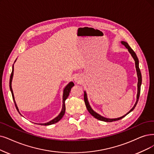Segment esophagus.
Segmentation results:
<instances>
[{"mask_svg": "<svg viewBox=\"0 0 154 154\" xmlns=\"http://www.w3.org/2000/svg\"><path fill=\"white\" fill-rule=\"evenodd\" d=\"M74 80H75V83L79 84V83H80L82 82V78L79 76H78V75H76L75 77V78H74Z\"/></svg>", "mask_w": 154, "mask_h": 154, "instance_id": "34e87169", "label": "esophagus"}]
</instances>
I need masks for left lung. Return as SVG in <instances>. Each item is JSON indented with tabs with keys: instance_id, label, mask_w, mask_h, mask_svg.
Instances as JSON below:
<instances>
[{
	"instance_id": "8db88e82",
	"label": "left lung",
	"mask_w": 154,
	"mask_h": 154,
	"mask_svg": "<svg viewBox=\"0 0 154 154\" xmlns=\"http://www.w3.org/2000/svg\"><path fill=\"white\" fill-rule=\"evenodd\" d=\"M121 44L122 45H124L126 48H128V50L131 55V56L133 57V58L134 60V62H135V67H136V70H137V76H138V92H137V101L136 103L134 105V106L133 107V108L129 111L128 113H126L125 115H124L123 116L120 117V118H115V119H109V118H104V117L100 116V114H97V112H95L94 110L91 109V107H90L88 100V98H87V93H86V91H84V100H85V105L86 107H87V109L88 110V111L90 112V114L93 116L95 118L100 120V121H105V122H112V121H118L119 119H121L122 118H123L124 117H125L126 115H128L129 113L131 112L132 110L135 108L136 107L137 104L138 103V99H139V97H140V87H141V72L139 68V61H138V59L137 56L136 54L133 51V49L130 47V45H128V44L127 42H125V41H122L121 42Z\"/></svg>"
}]
</instances>
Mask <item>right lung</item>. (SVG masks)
Segmentation results:
<instances>
[{
  "label": "right lung",
  "instance_id": "right-lung-1",
  "mask_svg": "<svg viewBox=\"0 0 154 154\" xmlns=\"http://www.w3.org/2000/svg\"><path fill=\"white\" fill-rule=\"evenodd\" d=\"M15 60V62H16ZM14 62V63H15ZM13 74H14V64L13 66V70H12V72H11V76H10V80H9V87H10V90H11V94H12V96H13V98L14 100V104H15V106H16V109L17 110L18 112H20L19 111V109H18V107L16 105V103L15 102V100H14V94H13V89H12V80H13ZM75 85V84L73 83V82H70L68 84H67L66 87L64 88V91H63V108H62V110H61V112H60V114L56 117V118H54V119L51 120V121H49L48 122H46V123H40L39 125H44V126H48V125H53V124H55L56 123V122H57L58 121H59L61 119H62V118L63 117V116L64 115V113H65V110H66V106H65V101L67 99V98L68 97L69 95V93H70V91H71V88L73 87V86Z\"/></svg>",
  "mask_w": 154,
  "mask_h": 154
}]
</instances>
